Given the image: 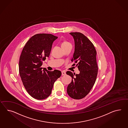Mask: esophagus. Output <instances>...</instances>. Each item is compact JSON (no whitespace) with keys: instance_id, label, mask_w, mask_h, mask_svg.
Segmentation results:
<instances>
[{"instance_id":"34e87169","label":"esophagus","mask_w":128,"mask_h":128,"mask_svg":"<svg viewBox=\"0 0 128 128\" xmlns=\"http://www.w3.org/2000/svg\"><path fill=\"white\" fill-rule=\"evenodd\" d=\"M62 76L66 75V72L65 71H62Z\"/></svg>"}]
</instances>
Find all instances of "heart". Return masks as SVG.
<instances>
[{"instance_id": "heart-1", "label": "heart", "mask_w": 128, "mask_h": 128, "mask_svg": "<svg viewBox=\"0 0 128 128\" xmlns=\"http://www.w3.org/2000/svg\"><path fill=\"white\" fill-rule=\"evenodd\" d=\"M69 44H71L68 42V41H63L62 42V47H65L66 46L69 45Z\"/></svg>"}]
</instances>
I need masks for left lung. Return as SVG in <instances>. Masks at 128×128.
Masks as SVG:
<instances>
[{"instance_id": "obj_1", "label": "left lung", "mask_w": 128, "mask_h": 128, "mask_svg": "<svg viewBox=\"0 0 128 128\" xmlns=\"http://www.w3.org/2000/svg\"><path fill=\"white\" fill-rule=\"evenodd\" d=\"M74 40L75 50L72 62V66L77 63L79 74L70 71L66 74L72 78L67 88L69 96L75 100H80L89 93L96 80L98 67L96 60V50L93 44L84 34L80 32L70 33Z\"/></svg>"}]
</instances>
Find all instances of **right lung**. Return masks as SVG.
Returning <instances> with one entry per match:
<instances>
[{
  "label": "right lung",
  "mask_w": 128,
  "mask_h": 128,
  "mask_svg": "<svg viewBox=\"0 0 128 128\" xmlns=\"http://www.w3.org/2000/svg\"><path fill=\"white\" fill-rule=\"evenodd\" d=\"M58 38L50 34L32 36L24 47L19 62V72L25 89L31 97L44 100L51 94L54 82L62 75L58 70H42L43 61L50 55L53 42Z\"/></svg>",
  "instance_id": "obj_1"
}]
</instances>
